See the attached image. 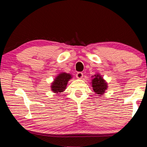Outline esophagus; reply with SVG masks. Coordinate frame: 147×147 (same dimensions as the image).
I'll return each mask as SVG.
<instances>
[{"label": "esophagus", "mask_w": 147, "mask_h": 147, "mask_svg": "<svg viewBox=\"0 0 147 147\" xmlns=\"http://www.w3.org/2000/svg\"><path fill=\"white\" fill-rule=\"evenodd\" d=\"M76 78H78V79L82 78L83 73H81V72H78V73H77V74H76Z\"/></svg>", "instance_id": "obj_1"}]
</instances>
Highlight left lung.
Wrapping results in <instances>:
<instances>
[{
	"mask_svg": "<svg viewBox=\"0 0 147 147\" xmlns=\"http://www.w3.org/2000/svg\"><path fill=\"white\" fill-rule=\"evenodd\" d=\"M91 78V84L94 93L98 96L103 95L108 88V83L99 73L93 75Z\"/></svg>",
	"mask_w": 147,
	"mask_h": 147,
	"instance_id": "obj_1",
	"label": "left lung"
}]
</instances>
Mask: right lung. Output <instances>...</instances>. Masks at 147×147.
<instances>
[{
  "mask_svg": "<svg viewBox=\"0 0 147 147\" xmlns=\"http://www.w3.org/2000/svg\"><path fill=\"white\" fill-rule=\"evenodd\" d=\"M73 78L71 74L61 72L57 75L51 83V89L54 93L60 94L65 90L68 82Z\"/></svg>",
  "mask_w": 147,
  "mask_h": 147,
  "instance_id": "1",
  "label": "right lung"
}]
</instances>
